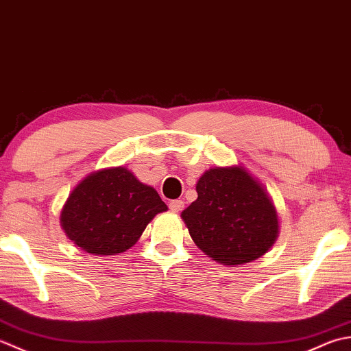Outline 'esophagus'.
<instances>
[{"mask_svg": "<svg viewBox=\"0 0 351 351\" xmlns=\"http://www.w3.org/2000/svg\"><path fill=\"white\" fill-rule=\"evenodd\" d=\"M183 207H184V203L182 202V199H173V202L169 203V209L174 213H178L180 210H183Z\"/></svg>", "mask_w": 351, "mask_h": 351, "instance_id": "34e87169", "label": "esophagus"}]
</instances>
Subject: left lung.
Instances as JSON below:
<instances>
[{
	"label": "left lung",
	"mask_w": 351,
	"mask_h": 351,
	"mask_svg": "<svg viewBox=\"0 0 351 351\" xmlns=\"http://www.w3.org/2000/svg\"><path fill=\"white\" fill-rule=\"evenodd\" d=\"M198 198L182 212L195 245L219 265L236 267L265 254L280 224L268 191L242 165L207 169Z\"/></svg>",
	"instance_id": "8db88e82"
}]
</instances>
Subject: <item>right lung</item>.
I'll return each mask as SVG.
<instances>
[{
  "label": "right lung",
  "mask_w": 351,
  "mask_h": 351,
  "mask_svg": "<svg viewBox=\"0 0 351 351\" xmlns=\"http://www.w3.org/2000/svg\"><path fill=\"white\" fill-rule=\"evenodd\" d=\"M168 210L153 186L125 167L98 169L71 191L60 226L83 252L95 256L124 253L139 241L157 213Z\"/></svg>",
  "instance_id": "add662e5"
}]
</instances>
